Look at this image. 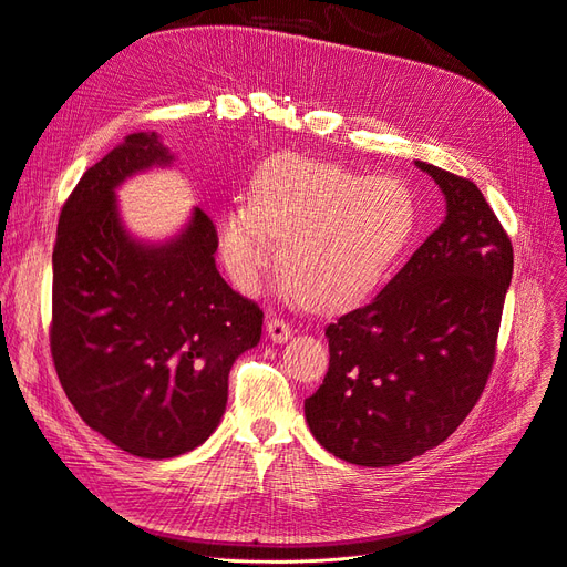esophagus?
<instances>
[{
	"mask_svg": "<svg viewBox=\"0 0 567 567\" xmlns=\"http://www.w3.org/2000/svg\"><path fill=\"white\" fill-rule=\"evenodd\" d=\"M266 332L276 343H285L291 337V327H289V322H285L280 318H272L266 322Z\"/></svg>",
	"mask_w": 567,
	"mask_h": 567,
	"instance_id": "1",
	"label": "esophagus"
}]
</instances>
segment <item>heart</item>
<instances>
[{"label": "heart", "instance_id": "b5f03b06", "mask_svg": "<svg viewBox=\"0 0 567 567\" xmlns=\"http://www.w3.org/2000/svg\"><path fill=\"white\" fill-rule=\"evenodd\" d=\"M414 233L416 207L403 181L282 155L254 178L251 205L224 214L218 245L233 280L251 291L280 243L289 289L316 308H341L389 276Z\"/></svg>", "mask_w": 567, "mask_h": 567}]
</instances>
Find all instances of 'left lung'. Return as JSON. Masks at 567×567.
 I'll use <instances>...</instances> for the list:
<instances>
[{
  "instance_id": "left-lung-1",
  "label": "left lung",
  "mask_w": 567,
  "mask_h": 567,
  "mask_svg": "<svg viewBox=\"0 0 567 567\" xmlns=\"http://www.w3.org/2000/svg\"><path fill=\"white\" fill-rule=\"evenodd\" d=\"M445 221L379 295L327 324L330 368L306 398L318 443L343 462L391 466L441 445L495 364L514 247L473 181L419 162Z\"/></svg>"
}]
</instances>
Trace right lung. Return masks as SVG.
I'll list each match as a JSON object with an SVG mask.
<instances>
[{"label": "right lung", "mask_w": 567, "mask_h": 567, "mask_svg": "<svg viewBox=\"0 0 567 567\" xmlns=\"http://www.w3.org/2000/svg\"><path fill=\"white\" fill-rule=\"evenodd\" d=\"M172 162L157 134H130L70 193L53 245L49 343L84 424L120 450L169 460L221 422L235 358L261 339L264 310L221 278L212 218L164 245L124 233L115 186Z\"/></svg>", "instance_id": "1"}]
</instances>
